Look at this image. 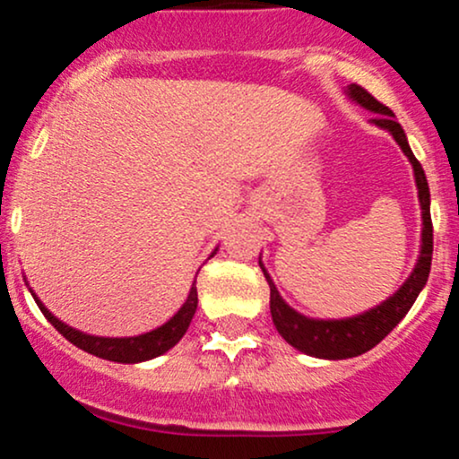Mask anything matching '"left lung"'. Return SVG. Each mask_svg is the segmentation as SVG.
Here are the masks:
<instances>
[{
    "label": "left lung",
    "mask_w": 459,
    "mask_h": 459,
    "mask_svg": "<svg viewBox=\"0 0 459 459\" xmlns=\"http://www.w3.org/2000/svg\"><path fill=\"white\" fill-rule=\"evenodd\" d=\"M349 101L356 106L365 108L373 112L371 126L380 127V130L389 132L409 159L411 168H413L415 187H418V201H420V216H422V234H420V254L418 261L413 264V272L409 278L398 287V291L382 300L380 305L371 307V309L362 311V314L349 316V318H309V316L300 314L281 296V291L273 285L272 276L261 264L264 278L269 282V309H272V320L276 325L278 333L287 340L294 349L300 353H307L311 358H320V360H347V358H356L360 353L369 351L376 347L385 335L394 332L395 325L404 318L406 311L413 307L415 299L420 291L424 290L429 281V272H431V256H433V225H431V195H429V183L424 177L422 165L413 157L409 148V141L403 126L395 121V115L386 106L371 97L365 88L351 86L344 88Z\"/></svg>",
    "instance_id": "left-lung-1"
}]
</instances>
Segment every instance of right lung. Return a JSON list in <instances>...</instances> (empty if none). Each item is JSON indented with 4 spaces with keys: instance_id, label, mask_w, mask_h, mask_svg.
<instances>
[{
    "instance_id": "obj_1",
    "label": "right lung",
    "mask_w": 459,
    "mask_h": 459,
    "mask_svg": "<svg viewBox=\"0 0 459 459\" xmlns=\"http://www.w3.org/2000/svg\"><path fill=\"white\" fill-rule=\"evenodd\" d=\"M216 252H219V247H216L210 256H214ZM23 281H26V278H23ZM26 285H28V281H26ZM28 290H30V285H28ZM30 294H32V299H35L37 307L41 309V314L46 316V320H48V323L53 325L56 332L64 335L68 342H73L74 347L83 349V351L92 353V356L103 358V360L124 362V365H136V362L152 360V358H159V356H163L165 351H169V349H172L174 344L183 338V335H186L192 318H195V311L198 305L196 278H195L186 302H183V305L178 307L177 314H174L169 320H165L160 327L152 329V332L139 333V335H121V338H110V335H92V333L79 332V329L70 327V325H65L64 320L56 318L53 311H50L44 302L37 299L35 291L30 290Z\"/></svg>"
}]
</instances>
